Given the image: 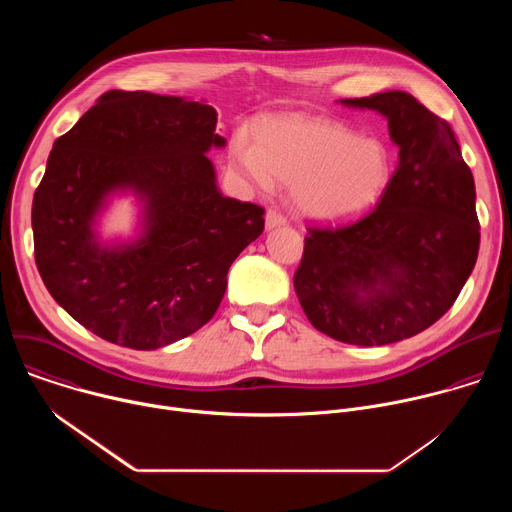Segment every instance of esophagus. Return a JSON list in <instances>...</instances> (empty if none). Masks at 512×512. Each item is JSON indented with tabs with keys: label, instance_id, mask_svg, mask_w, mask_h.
I'll return each mask as SVG.
<instances>
[{
	"label": "esophagus",
	"instance_id": "1",
	"mask_svg": "<svg viewBox=\"0 0 512 512\" xmlns=\"http://www.w3.org/2000/svg\"><path fill=\"white\" fill-rule=\"evenodd\" d=\"M287 223L285 214H281L277 208H269L267 214H265V227L267 229H275V227H281Z\"/></svg>",
	"mask_w": 512,
	"mask_h": 512
}]
</instances>
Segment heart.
<instances>
[{
	"label": "heart",
	"mask_w": 512,
	"mask_h": 512,
	"mask_svg": "<svg viewBox=\"0 0 512 512\" xmlns=\"http://www.w3.org/2000/svg\"><path fill=\"white\" fill-rule=\"evenodd\" d=\"M231 158L263 190L273 178L294 186L298 208L320 221H348L371 210L393 174L391 150L381 139L306 117L261 123L257 145L237 135Z\"/></svg>",
	"instance_id": "obj_1"
}]
</instances>
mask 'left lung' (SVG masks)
<instances>
[{
    "instance_id": "left-lung-1",
    "label": "left lung",
    "mask_w": 512,
    "mask_h": 512,
    "mask_svg": "<svg viewBox=\"0 0 512 512\" xmlns=\"http://www.w3.org/2000/svg\"><path fill=\"white\" fill-rule=\"evenodd\" d=\"M340 103L387 117L399 164L367 216L308 229L294 287L316 330L383 346L423 332L460 296L480 247L474 178L450 123L413 95Z\"/></svg>"
}]
</instances>
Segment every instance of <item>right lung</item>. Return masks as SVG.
<instances>
[{
    "instance_id": "1",
    "label": "right lung",
    "mask_w": 512,
    "mask_h": 512,
    "mask_svg": "<svg viewBox=\"0 0 512 512\" xmlns=\"http://www.w3.org/2000/svg\"><path fill=\"white\" fill-rule=\"evenodd\" d=\"M216 111L145 91H109L54 141L34 192V257L50 296L107 342L154 350L190 336L218 310L227 273L263 233L265 210L216 188ZM144 202V235L101 246L107 195Z\"/></svg>"
}]
</instances>
